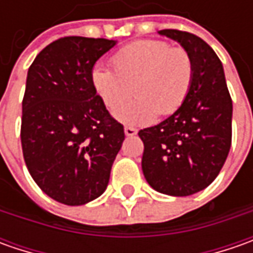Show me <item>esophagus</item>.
<instances>
[{"label": "esophagus", "instance_id": "obj_1", "mask_svg": "<svg viewBox=\"0 0 253 253\" xmlns=\"http://www.w3.org/2000/svg\"><path fill=\"white\" fill-rule=\"evenodd\" d=\"M124 132H125L126 136H135V135L138 133V131H136L135 128H132V126H125V128H124Z\"/></svg>", "mask_w": 253, "mask_h": 253}]
</instances>
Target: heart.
I'll list each match as a JSON object with an SVG mask.
<instances>
[{
    "instance_id": "1",
    "label": "heart",
    "mask_w": 253,
    "mask_h": 253,
    "mask_svg": "<svg viewBox=\"0 0 253 253\" xmlns=\"http://www.w3.org/2000/svg\"><path fill=\"white\" fill-rule=\"evenodd\" d=\"M114 69L97 63L91 70L94 91L108 110H116L131 93L137 100L115 111L126 125H148L158 114L170 115L189 95L194 64L183 47H170L159 39H143L126 44L112 56Z\"/></svg>"
}]
</instances>
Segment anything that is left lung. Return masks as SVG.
<instances>
[{"instance_id": "obj_1", "label": "left lung", "mask_w": 253, "mask_h": 253, "mask_svg": "<svg viewBox=\"0 0 253 253\" xmlns=\"http://www.w3.org/2000/svg\"><path fill=\"white\" fill-rule=\"evenodd\" d=\"M158 34L189 52L194 77L177 111L138 133L145 146L142 171L152 189L184 197L209 187L227 161L232 138V100L222 63L210 44L176 29Z\"/></svg>"}]
</instances>
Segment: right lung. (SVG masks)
<instances>
[{
	"mask_svg": "<svg viewBox=\"0 0 253 253\" xmlns=\"http://www.w3.org/2000/svg\"><path fill=\"white\" fill-rule=\"evenodd\" d=\"M115 44L102 38H62L28 70L21 126L25 163L42 191L66 206L101 196L125 139L90 77L95 62Z\"/></svg>",
	"mask_w": 253,
	"mask_h": 253,
	"instance_id": "obj_1",
	"label": "right lung"
}]
</instances>
